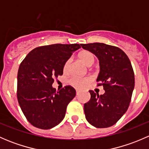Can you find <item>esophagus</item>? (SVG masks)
Returning <instances> with one entry per match:
<instances>
[{
	"label": "esophagus",
	"mask_w": 149,
	"mask_h": 149,
	"mask_svg": "<svg viewBox=\"0 0 149 149\" xmlns=\"http://www.w3.org/2000/svg\"><path fill=\"white\" fill-rule=\"evenodd\" d=\"M79 92H80V91H79V89H76V94H77V95L79 94Z\"/></svg>",
	"instance_id": "34e87169"
}]
</instances>
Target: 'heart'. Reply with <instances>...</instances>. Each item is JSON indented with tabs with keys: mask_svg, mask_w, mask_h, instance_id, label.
Instances as JSON below:
<instances>
[{
	"mask_svg": "<svg viewBox=\"0 0 149 149\" xmlns=\"http://www.w3.org/2000/svg\"><path fill=\"white\" fill-rule=\"evenodd\" d=\"M79 58L81 60L82 62L85 63L87 66H91L95 62V57L94 54L91 53L89 51H84L81 53L79 54ZM71 59L69 58L65 61L63 65V71L66 73L68 71L70 68ZM93 81V78L91 76H86V77H78V76H73L69 81V83L73 86L79 88H85L86 86L91 84Z\"/></svg>",
	"mask_w": 149,
	"mask_h": 149,
	"instance_id": "heart-1",
	"label": "heart"
}]
</instances>
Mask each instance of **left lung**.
Here are the masks:
<instances>
[{
    "label": "left lung",
    "instance_id": "8db88e82",
    "mask_svg": "<svg viewBox=\"0 0 149 149\" xmlns=\"http://www.w3.org/2000/svg\"><path fill=\"white\" fill-rule=\"evenodd\" d=\"M99 58L100 73L97 86H103L102 95L90 90L91 99L84 104L87 121L98 128L114 125L125 113L135 86L134 71L128 57L120 48L104 43L81 44Z\"/></svg>",
    "mask_w": 149,
    "mask_h": 149
}]
</instances>
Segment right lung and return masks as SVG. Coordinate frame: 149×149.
Masks as SVG:
<instances>
[{"label": "right lung", "mask_w": 149, "mask_h": 149, "mask_svg": "<svg viewBox=\"0 0 149 149\" xmlns=\"http://www.w3.org/2000/svg\"><path fill=\"white\" fill-rule=\"evenodd\" d=\"M81 45L55 44L34 48L22 61L17 76V100L26 120L47 130L63 120L66 108L76 96L71 86L59 91L54 79L62 76L63 65Z\"/></svg>", "instance_id": "obj_1"}]
</instances>
